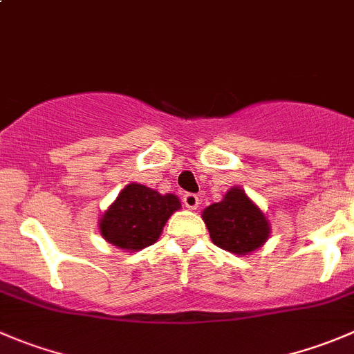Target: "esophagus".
I'll return each instance as SVG.
<instances>
[{"label": "esophagus", "instance_id": "34e87169", "mask_svg": "<svg viewBox=\"0 0 354 354\" xmlns=\"http://www.w3.org/2000/svg\"><path fill=\"white\" fill-rule=\"evenodd\" d=\"M183 201H184V205H186V208H189V210H196L198 205H200V198L193 193L184 194Z\"/></svg>", "mask_w": 354, "mask_h": 354}]
</instances>
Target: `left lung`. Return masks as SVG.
Instances as JSON below:
<instances>
[{"mask_svg":"<svg viewBox=\"0 0 354 354\" xmlns=\"http://www.w3.org/2000/svg\"><path fill=\"white\" fill-rule=\"evenodd\" d=\"M212 241L236 255H248L266 243L271 227L261 208L241 187H231L222 201L201 214Z\"/></svg>","mask_w":354,"mask_h":354,"instance_id":"8db88e82","label":"left lung"}]
</instances>
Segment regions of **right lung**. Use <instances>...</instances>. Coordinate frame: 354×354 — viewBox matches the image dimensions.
Wrapping results in <instances>:
<instances>
[{
    "instance_id": "obj_1",
    "label": "right lung",
    "mask_w": 354,
    "mask_h": 354,
    "mask_svg": "<svg viewBox=\"0 0 354 354\" xmlns=\"http://www.w3.org/2000/svg\"><path fill=\"white\" fill-rule=\"evenodd\" d=\"M179 208L180 201L175 194H160L142 184H129L100 217V234L121 250H142L158 241L170 215Z\"/></svg>"
}]
</instances>
